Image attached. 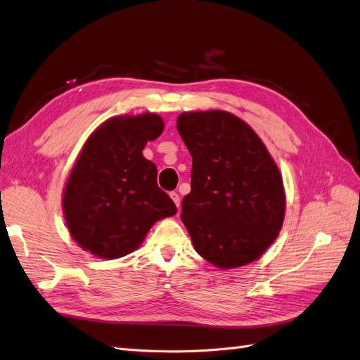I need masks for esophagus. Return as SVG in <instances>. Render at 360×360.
Returning a JSON list of instances; mask_svg holds the SVG:
<instances>
[{
  "mask_svg": "<svg viewBox=\"0 0 360 360\" xmlns=\"http://www.w3.org/2000/svg\"><path fill=\"white\" fill-rule=\"evenodd\" d=\"M169 197H171V200L174 201V204H176L177 207H180V197H179L177 192H171Z\"/></svg>",
  "mask_w": 360,
  "mask_h": 360,
  "instance_id": "obj_1",
  "label": "esophagus"
}]
</instances>
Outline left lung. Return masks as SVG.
Returning a JSON list of instances; mask_svg holds the SVG:
<instances>
[{
    "label": "left lung",
    "mask_w": 360,
    "mask_h": 360,
    "mask_svg": "<svg viewBox=\"0 0 360 360\" xmlns=\"http://www.w3.org/2000/svg\"><path fill=\"white\" fill-rule=\"evenodd\" d=\"M177 130L192 156L181 221L197 252L219 269L252 263L285 214L282 176L263 141L226 111L183 112Z\"/></svg>",
    "instance_id": "left-lung-1"
}]
</instances>
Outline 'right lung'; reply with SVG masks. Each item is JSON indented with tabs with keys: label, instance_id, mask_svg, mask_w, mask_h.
Returning a JSON list of instances; mask_svg holds the SVG:
<instances>
[{
	"label": "right lung",
	"instance_id": "obj_1",
	"mask_svg": "<svg viewBox=\"0 0 360 360\" xmlns=\"http://www.w3.org/2000/svg\"><path fill=\"white\" fill-rule=\"evenodd\" d=\"M163 130L158 114L106 120L85 141L63 192V212L73 240L105 259L124 257L150 228L177 207L158 186V168L143 156Z\"/></svg>",
	"mask_w": 360,
	"mask_h": 360
}]
</instances>
